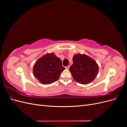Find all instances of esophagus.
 Instances as JSON below:
<instances>
[{
	"mask_svg": "<svg viewBox=\"0 0 127 127\" xmlns=\"http://www.w3.org/2000/svg\"><path fill=\"white\" fill-rule=\"evenodd\" d=\"M69 67H70V66H69V65H68V66H67V67H65V68H66V69H69Z\"/></svg>",
	"mask_w": 127,
	"mask_h": 127,
	"instance_id": "34e87169",
	"label": "esophagus"
}]
</instances>
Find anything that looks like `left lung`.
Instances as JSON below:
<instances>
[{
    "mask_svg": "<svg viewBox=\"0 0 127 127\" xmlns=\"http://www.w3.org/2000/svg\"><path fill=\"white\" fill-rule=\"evenodd\" d=\"M72 60L73 64L69 70L75 81L82 84L93 81L99 69L95 61L86 55L82 54H75Z\"/></svg>",
    "mask_w": 127,
    "mask_h": 127,
    "instance_id": "8db88e82",
    "label": "left lung"
}]
</instances>
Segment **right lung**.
<instances>
[{
	"instance_id": "obj_1",
	"label": "right lung",
	"mask_w": 127,
	"mask_h": 127,
	"mask_svg": "<svg viewBox=\"0 0 127 127\" xmlns=\"http://www.w3.org/2000/svg\"><path fill=\"white\" fill-rule=\"evenodd\" d=\"M62 61L55 53H47L37 60L33 67V74L43 84H50L59 79L64 70Z\"/></svg>"
}]
</instances>
